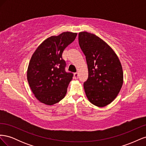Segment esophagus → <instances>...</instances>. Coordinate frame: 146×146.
<instances>
[{"label": "esophagus", "instance_id": "34e87169", "mask_svg": "<svg viewBox=\"0 0 146 146\" xmlns=\"http://www.w3.org/2000/svg\"><path fill=\"white\" fill-rule=\"evenodd\" d=\"M78 78V74L77 72L74 73V78L75 79H77Z\"/></svg>", "mask_w": 146, "mask_h": 146}]
</instances>
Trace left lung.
Returning <instances> with one entry per match:
<instances>
[{"instance_id": "obj_1", "label": "left lung", "mask_w": 146, "mask_h": 146, "mask_svg": "<svg viewBox=\"0 0 146 146\" xmlns=\"http://www.w3.org/2000/svg\"><path fill=\"white\" fill-rule=\"evenodd\" d=\"M78 42L88 65V78L83 83L87 98L97 107H105L116 98L122 86L120 61L110 46L94 34L80 32Z\"/></svg>"}]
</instances>
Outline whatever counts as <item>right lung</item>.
I'll list each match as a JSON object with an SVG mask.
<instances>
[{
	"mask_svg": "<svg viewBox=\"0 0 146 146\" xmlns=\"http://www.w3.org/2000/svg\"><path fill=\"white\" fill-rule=\"evenodd\" d=\"M77 35L66 32L48 38L32 55L27 69V80L35 96L41 102L52 105L66 94L73 74L66 72L62 54Z\"/></svg>",
	"mask_w": 146,
	"mask_h": 146,
	"instance_id": "right-lung-1",
	"label": "right lung"
}]
</instances>
